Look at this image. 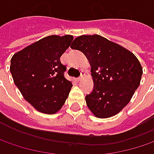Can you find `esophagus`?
Returning a JSON list of instances; mask_svg holds the SVG:
<instances>
[{"mask_svg":"<svg viewBox=\"0 0 154 154\" xmlns=\"http://www.w3.org/2000/svg\"><path fill=\"white\" fill-rule=\"evenodd\" d=\"M84 71H81V75H80V77H77V81H82L83 79H84Z\"/></svg>","mask_w":154,"mask_h":154,"instance_id":"esophagus-1","label":"esophagus"}]
</instances>
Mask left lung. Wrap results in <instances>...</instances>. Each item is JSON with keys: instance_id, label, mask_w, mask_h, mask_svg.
Listing matches in <instances>:
<instances>
[{"instance_id": "8db88e82", "label": "left lung", "mask_w": 154, "mask_h": 154, "mask_svg": "<svg viewBox=\"0 0 154 154\" xmlns=\"http://www.w3.org/2000/svg\"><path fill=\"white\" fill-rule=\"evenodd\" d=\"M71 49L82 51L90 61L94 88L86 104L98 118L118 114L129 103L142 76L137 57L124 47L100 35L76 38Z\"/></svg>"}]
</instances>
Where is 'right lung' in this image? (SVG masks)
I'll list each match as a JSON object with an SVG mask.
<instances>
[{
  "label": "right lung",
  "instance_id": "obj_1",
  "mask_svg": "<svg viewBox=\"0 0 154 154\" xmlns=\"http://www.w3.org/2000/svg\"><path fill=\"white\" fill-rule=\"evenodd\" d=\"M72 40L71 35L47 36L11 58L14 84L24 98L42 113H56L69 96L72 84L64 77L66 66L60 57Z\"/></svg>",
  "mask_w": 154,
  "mask_h": 154
}]
</instances>
